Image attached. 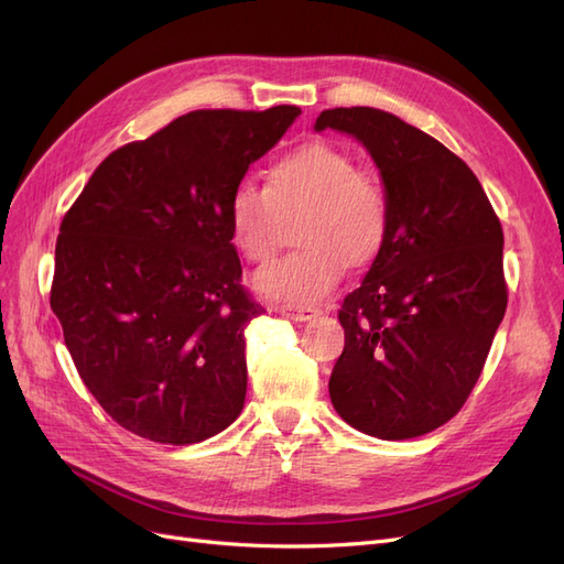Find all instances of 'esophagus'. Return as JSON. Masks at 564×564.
<instances>
[{"label": "esophagus", "instance_id": "1", "mask_svg": "<svg viewBox=\"0 0 564 564\" xmlns=\"http://www.w3.org/2000/svg\"><path fill=\"white\" fill-rule=\"evenodd\" d=\"M275 313L289 317V319H296V322H305V319H313L317 317L322 311L315 308V305H275Z\"/></svg>", "mask_w": 564, "mask_h": 564}]
</instances>
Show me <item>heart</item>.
I'll use <instances>...</instances> for the list:
<instances>
[{
    "instance_id": "1",
    "label": "heart",
    "mask_w": 564,
    "mask_h": 564,
    "mask_svg": "<svg viewBox=\"0 0 564 564\" xmlns=\"http://www.w3.org/2000/svg\"><path fill=\"white\" fill-rule=\"evenodd\" d=\"M299 214L296 242L303 247L253 278L261 294L286 305L327 296L348 263L362 265L381 251L390 226L381 181L327 141H308L272 160L265 185H235L226 207L232 242L251 263L272 259L284 218Z\"/></svg>"
}]
</instances>
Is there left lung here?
<instances>
[{
	"instance_id": "obj_1",
	"label": "left lung",
	"mask_w": 564,
	"mask_h": 564,
	"mask_svg": "<svg viewBox=\"0 0 564 564\" xmlns=\"http://www.w3.org/2000/svg\"><path fill=\"white\" fill-rule=\"evenodd\" d=\"M315 129L362 141L390 202L386 242L338 311L334 409L373 437L425 435L466 404L503 319L501 220L470 166L395 115L334 108Z\"/></svg>"
}]
</instances>
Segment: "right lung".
I'll use <instances>...</instances> for the list:
<instances>
[{
  "label": "right lung",
  "instance_id": "obj_1",
  "mask_svg": "<svg viewBox=\"0 0 564 564\" xmlns=\"http://www.w3.org/2000/svg\"><path fill=\"white\" fill-rule=\"evenodd\" d=\"M296 106L195 110L98 164L65 212L51 311L84 386L129 433L195 445L240 416L247 324L228 197Z\"/></svg>",
  "mask_w": 564,
  "mask_h": 564
}]
</instances>
